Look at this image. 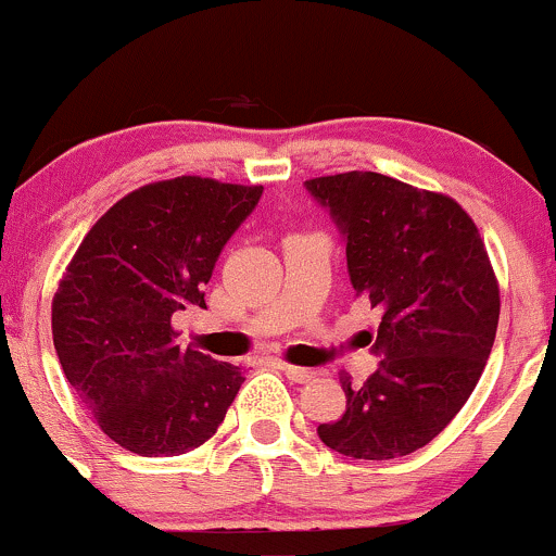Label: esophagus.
Returning <instances> with one entry per match:
<instances>
[{
  "label": "esophagus",
  "mask_w": 556,
  "mask_h": 556,
  "mask_svg": "<svg viewBox=\"0 0 556 556\" xmlns=\"http://www.w3.org/2000/svg\"><path fill=\"white\" fill-rule=\"evenodd\" d=\"M280 370L286 372V378L294 380V383H307L317 376V370H309V367H296V365H289V362H280Z\"/></svg>",
  "instance_id": "34e87169"
}]
</instances>
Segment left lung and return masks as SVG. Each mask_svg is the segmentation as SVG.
Instances as JSON below:
<instances>
[{
	"instance_id": "1",
	"label": "left lung",
	"mask_w": 556,
	"mask_h": 556,
	"mask_svg": "<svg viewBox=\"0 0 556 556\" xmlns=\"http://www.w3.org/2000/svg\"><path fill=\"white\" fill-rule=\"evenodd\" d=\"M339 226L354 294L380 309L365 383L341 376L346 413L317 426L333 452L394 459L465 407L496 339L498 283L476 223L452 197L380 173L307 180Z\"/></svg>"
}]
</instances>
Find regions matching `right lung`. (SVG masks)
<instances>
[{
    "label": "right lung",
    "instance_id": "add662e5",
    "mask_svg": "<svg viewBox=\"0 0 556 556\" xmlns=\"http://www.w3.org/2000/svg\"><path fill=\"white\" fill-rule=\"evenodd\" d=\"M262 186L180 176L130 191L93 223L52 299L54 349L115 444L178 457L215 435L241 367L178 344L173 312L204 307V283Z\"/></svg>",
    "mask_w": 556,
    "mask_h": 556
}]
</instances>
